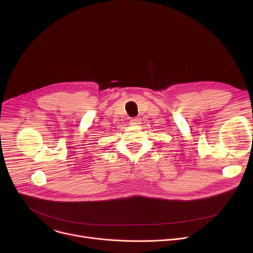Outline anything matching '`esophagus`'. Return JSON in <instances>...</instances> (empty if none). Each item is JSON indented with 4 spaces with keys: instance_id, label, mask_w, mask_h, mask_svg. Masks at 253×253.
Returning <instances> with one entry per match:
<instances>
[{
    "instance_id": "34e87169",
    "label": "esophagus",
    "mask_w": 253,
    "mask_h": 253,
    "mask_svg": "<svg viewBox=\"0 0 253 253\" xmlns=\"http://www.w3.org/2000/svg\"><path fill=\"white\" fill-rule=\"evenodd\" d=\"M141 120L139 119V118H134V119H132L131 121H130V125H132V126H137V125H139L141 122Z\"/></svg>"
}]
</instances>
